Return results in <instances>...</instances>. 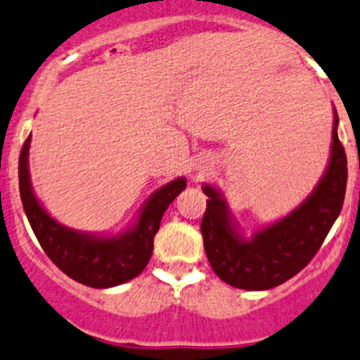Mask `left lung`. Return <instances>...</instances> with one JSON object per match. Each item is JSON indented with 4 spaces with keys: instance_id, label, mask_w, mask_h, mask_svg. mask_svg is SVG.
I'll list each match as a JSON object with an SVG mask.
<instances>
[{
    "instance_id": "8db88e82",
    "label": "left lung",
    "mask_w": 360,
    "mask_h": 360,
    "mask_svg": "<svg viewBox=\"0 0 360 360\" xmlns=\"http://www.w3.org/2000/svg\"><path fill=\"white\" fill-rule=\"evenodd\" d=\"M334 109L333 146L326 174L290 214L244 239L218 188L204 184L207 207L200 230L204 250L219 280L243 290H269L309 264L340 216L347 190V155L338 137Z\"/></svg>"
}]
</instances>
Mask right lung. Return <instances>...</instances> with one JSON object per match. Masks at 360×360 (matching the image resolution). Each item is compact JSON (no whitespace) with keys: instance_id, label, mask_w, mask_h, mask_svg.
Returning <instances> with one entry per match:
<instances>
[{"instance_id":"obj_1","label":"right lung","mask_w":360,"mask_h":360,"mask_svg":"<svg viewBox=\"0 0 360 360\" xmlns=\"http://www.w3.org/2000/svg\"><path fill=\"white\" fill-rule=\"evenodd\" d=\"M31 135L19 156V190L24 212L47 257L66 276L86 287L110 288L134 280L144 271L153 255V239L160 230L163 212L186 188L177 177L156 190L144 202L137 221L117 236L77 232L56 221L40 205L30 181L27 155Z\"/></svg>"}]
</instances>
